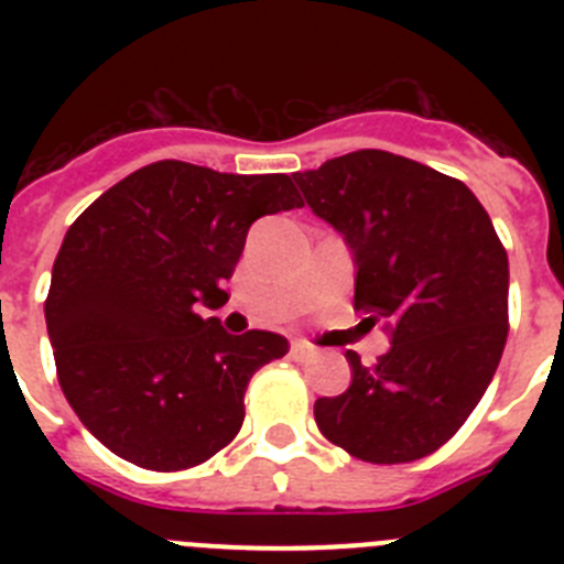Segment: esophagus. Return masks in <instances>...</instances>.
I'll use <instances>...</instances> for the list:
<instances>
[{
  "label": "esophagus",
  "instance_id": "obj_1",
  "mask_svg": "<svg viewBox=\"0 0 564 564\" xmlns=\"http://www.w3.org/2000/svg\"><path fill=\"white\" fill-rule=\"evenodd\" d=\"M291 352H293V358H311L313 352H316V347H311V344H305V341H293Z\"/></svg>",
  "mask_w": 564,
  "mask_h": 564
}]
</instances>
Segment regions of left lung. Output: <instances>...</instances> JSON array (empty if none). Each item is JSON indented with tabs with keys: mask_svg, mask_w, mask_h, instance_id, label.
Wrapping results in <instances>:
<instances>
[{
	"mask_svg": "<svg viewBox=\"0 0 564 564\" xmlns=\"http://www.w3.org/2000/svg\"><path fill=\"white\" fill-rule=\"evenodd\" d=\"M316 217L356 262V311L383 322L390 352L313 406L330 443L367 463H412L460 430L508 338V257L466 183L423 163L358 149L296 172Z\"/></svg>",
	"mask_w": 564,
	"mask_h": 564,
	"instance_id": "obj_1",
	"label": "left lung"
}]
</instances>
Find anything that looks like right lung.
I'll return each mask as SVG.
<instances>
[{"label":"right lung","mask_w":564,"mask_h":564,"mask_svg":"<svg viewBox=\"0 0 564 564\" xmlns=\"http://www.w3.org/2000/svg\"><path fill=\"white\" fill-rule=\"evenodd\" d=\"M302 206L288 174L158 161L67 228L44 318L64 398L109 452L181 471L237 437L248 381L288 338L231 336L200 307L228 302L251 223Z\"/></svg>","instance_id":"add662e5"}]
</instances>
